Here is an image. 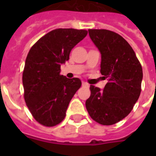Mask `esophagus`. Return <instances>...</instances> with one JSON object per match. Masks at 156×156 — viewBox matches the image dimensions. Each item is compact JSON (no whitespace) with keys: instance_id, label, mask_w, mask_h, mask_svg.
I'll list each match as a JSON object with an SVG mask.
<instances>
[{"instance_id":"esophagus-1","label":"esophagus","mask_w":156,"mask_h":156,"mask_svg":"<svg viewBox=\"0 0 156 156\" xmlns=\"http://www.w3.org/2000/svg\"><path fill=\"white\" fill-rule=\"evenodd\" d=\"M82 85L85 86V87H89V84L87 83H85V82H83V83H82Z\"/></svg>"}]
</instances>
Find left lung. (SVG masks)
Segmentation results:
<instances>
[{
  "label": "left lung",
  "instance_id": "1",
  "mask_svg": "<svg viewBox=\"0 0 156 156\" xmlns=\"http://www.w3.org/2000/svg\"><path fill=\"white\" fill-rule=\"evenodd\" d=\"M88 32L101 54L100 73L108 82L103 90L90 85L86 108L94 121L111 126L128 116L138 101L143 69L133 48L117 33L104 29Z\"/></svg>",
  "mask_w": 156,
  "mask_h": 156
}]
</instances>
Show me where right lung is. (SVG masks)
Masks as SVG:
<instances>
[{"label": "right lung", "instance_id": "1", "mask_svg": "<svg viewBox=\"0 0 156 156\" xmlns=\"http://www.w3.org/2000/svg\"><path fill=\"white\" fill-rule=\"evenodd\" d=\"M87 35L86 30L56 29L40 38L28 52L23 73L24 99L33 117L43 126L51 127L63 121L82 85L79 78H67L60 73L72 48Z\"/></svg>", "mask_w": 156, "mask_h": 156}]
</instances>
